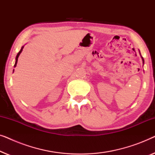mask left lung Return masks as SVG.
<instances>
[{"label":"left lung","instance_id":"obj_1","mask_svg":"<svg viewBox=\"0 0 155 155\" xmlns=\"http://www.w3.org/2000/svg\"><path fill=\"white\" fill-rule=\"evenodd\" d=\"M141 57H142V56H141ZM142 59H143V63H144V59H143V57H142Z\"/></svg>","mask_w":155,"mask_h":155}]
</instances>
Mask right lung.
<instances>
[{"label":"right lung","instance_id":"1","mask_svg":"<svg viewBox=\"0 0 155 155\" xmlns=\"http://www.w3.org/2000/svg\"><path fill=\"white\" fill-rule=\"evenodd\" d=\"M23 48H24V46H22V47L21 48L20 51L18 52V55H17V56H16V61H15V65H14V67H15V66H16V65H17V63H18V58L19 56H20V54H21V52H22V49H23ZM13 71H14V70H13Z\"/></svg>","mask_w":155,"mask_h":155}]
</instances>
